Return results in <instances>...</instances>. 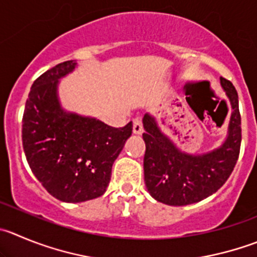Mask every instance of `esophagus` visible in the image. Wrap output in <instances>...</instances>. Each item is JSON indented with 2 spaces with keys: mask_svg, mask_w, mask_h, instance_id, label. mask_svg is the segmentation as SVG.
I'll list each match as a JSON object with an SVG mask.
<instances>
[{
  "mask_svg": "<svg viewBox=\"0 0 257 257\" xmlns=\"http://www.w3.org/2000/svg\"><path fill=\"white\" fill-rule=\"evenodd\" d=\"M134 126H133V131L135 135H141V134L144 133V127H143V121H141V118H134L133 121Z\"/></svg>",
  "mask_w": 257,
  "mask_h": 257,
  "instance_id": "obj_1",
  "label": "esophagus"
}]
</instances>
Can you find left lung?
Here are the masks:
<instances>
[{
	"instance_id": "obj_1",
	"label": "left lung",
	"mask_w": 257,
	"mask_h": 257,
	"mask_svg": "<svg viewBox=\"0 0 257 257\" xmlns=\"http://www.w3.org/2000/svg\"><path fill=\"white\" fill-rule=\"evenodd\" d=\"M221 85L232 107L228 133L224 143L208 153H183L161 133L153 116H144V175L149 193L158 202L168 206L197 203L216 193L233 172L241 146L238 96L229 80L221 77Z\"/></svg>"
}]
</instances>
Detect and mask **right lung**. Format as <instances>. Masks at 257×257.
<instances>
[{"label": "right lung", "mask_w": 257, "mask_h": 257, "mask_svg": "<svg viewBox=\"0 0 257 257\" xmlns=\"http://www.w3.org/2000/svg\"><path fill=\"white\" fill-rule=\"evenodd\" d=\"M75 67L68 60L41 74L31 85L23 117V146L31 172L54 198L67 203L106 192L112 165L133 134V122L116 128L62 108L58 83Z\"/></svg>", "instance_id": "add662e5"}]
</instances>
